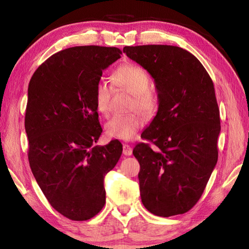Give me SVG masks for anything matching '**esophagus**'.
Wrapping results in <instances>:
<instances>
[{"mask_svg": "<svg viewBox=\"0 0 249 249\" xmlns=\"http://www.w3.org/2000/svg\"><path fill=\"white\" fill-rule=\"evenodd\" d=\"M123 154L125 155V156H130L133 154V148H132V146H129V145H127V144H124L123 145Z\"/></svg>", "mask_w": 249, "mask_h": 249, "instance_id": "1", "label": "esophagus"}]
</instances>
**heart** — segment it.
<instances>
[{
    "mask_svg": "<svg viewBox=\"0 0 249 249\" xmlns=\"http://www.w3.org/2000/svg\"><path fill=\"white\" fill-rule=\"evenodd\" d=\"M112 82L119 89L125 90L133 95L132 108H137L144 114L153 113L157 105L154 94L148 91L149 75L140 66L124 65L117 68L112 74ZM112 89L107 81L101 80L96 83L94 91L95 107L101 114L108 113ZM144 124V119L138 113L127 115H116L109 119L104 125L107 136L115 140L130 141Z\"/></svg>",
    "mask_w": 249,
    "mask_h": 249,
    "instance_id": "obj_1",
    "label": "heart"
}]
</instances>
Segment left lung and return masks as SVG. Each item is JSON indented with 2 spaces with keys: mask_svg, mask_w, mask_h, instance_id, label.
I'll return each mask as SVG.
<instances>
[{
  "mask_svg": "<svg viewBox=\"0 0 249 249\" xmlns=\"http://www.w3.org/2000/svg\"><path fill=\"white\" fill-rule=\"evenodd\" d=\"M126 56L153 77L158 111L133 154L142 202L168 217L191 210L217 162L220 109L212 79L197 58L177 46H126Z\"/></svg>",
  "mask_w": 249,
  "mask_h": 249,
  "instance_id": "left-lung-1",
  "label": "left lung"
}]
</instances>
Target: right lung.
<instances>
[{
    "mask_svg": "<svg viewBox=\"0 0 249 249\" xmlns=\"http://www.w3.org/2000/svg\"><path fill=\"white\" fill-rule=\"evenodd\" d=\"M119 48L78 46L49 57L28 84L25 130L29 166L50 205L72 221L95 216L105 204L104 177L123 151L102 133L94 91Z\"/></svg>",
    "mask_w": 249,
    "mask_h": 249,
    "instance_id": "right-lung-1",
    "label": "right lung"
}]
</instances>
